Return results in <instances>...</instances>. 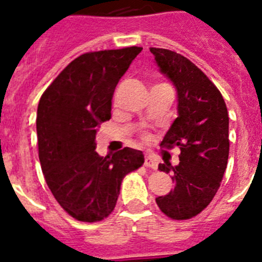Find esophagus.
<instances>
[{
	"instance_id": "obj_1",
	"label": "esophagus",
	"mask_w": 262,
	"mask_h": 262,
	"mask_svg": "<svg viewBox=\"0 0 262 262\" xmlns=\"http://www.w3.org/2000/svg\"><path fill=\"white\" fill-rule=\"evenodd\" d=\"M144 165L147 168H151V169H157V161L154 156L151 155H145L144 157Z\"/></svg>"
}]
</instances>
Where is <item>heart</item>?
<instances>
[{
  "label": "heart",
  "mask_w": 262,
  "mask_h": 262,
  "mask_svg": "<svg viewBox=\"0 0 262 262\" xmlns=\"http://www.w3.org/2000/svg\"><path fill=\"white\" fill-rule=\"evenodd\" d=\"M143 140H145V142H147V140H149V139H151V136L148 135V134H143Z\"/></svg>",
  "instance_id": "1"
}]
</instances>
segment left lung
Listing matches in <instances>:
<instances>
[{
  "label": "left lung",
  "instance_id": "left-lung-1",
  "mask_svg": "<svg viewBox=\"0 0 262 262\" xmlns=\"http://www.w3.org/2000/svg\"><path fill=\"white\" fill-rule=\"evenodd\" d=\"M149 51L178 96V117L160 145L181 151L177 166L159 164V170L172 172L176 185L156 203L170 219L186 221L202 212L221 186L230 154L228 111L219 89L194 62L165 48Z\"/></svg>",
  "mask_w": 262,
  "mask_h": 262
}]
</instances>
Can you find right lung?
Here are the masks:
<instances>
[{
    "label": "right lung",
    "mask_w": 262,
    "mask_h": 262,
    "mask_svg": "<svg viewBox=\"0 0 262 262\" xmlns=\"http://www.w3.org/2000/svg\"><path fill=\"white\" fill-rule=\"evenodd\" d=\"M142 47L80 55L41 94L36 114L41 170L55 200L76 221L96 223L113 212L120 185L144 164L142 151L96 152L97 127L111 117L120 77Z\"/></svg>",
    "instance_id": "obj_1"
}]
</instances>
